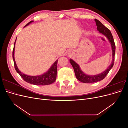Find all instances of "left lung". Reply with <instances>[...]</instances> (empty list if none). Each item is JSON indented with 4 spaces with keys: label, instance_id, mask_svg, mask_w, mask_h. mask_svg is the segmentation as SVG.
<instances>
[{
    "label": "left lung",
    "instance_id": "obj_1",
    "mask_svg": "<svg viewBox=\"0 0 128 128\" xmlns=\"http://www.w3.org/2000/svg\"><path fill=\"white\" fill-rule=\"evenodd\" d=\"M94 20L96 21V26H97V30L99 31V32L104 34V36H106L110 43L112 49V58H113V59H112L111 64L105 71H104L101 74H99L95 75H88L86 74L83 72L82 70H81L80 66L78 64L72 59L69 60L70 62L74 68V70L75 76L77 79L80 80V82L84 83H94L102 80L108 74V73L109 72L110 70L112 68V67H113L114 62L115 45L113 39V37L112 36L110 31L107 28H106L105 26H104L97 19H95Z\"/></svg>",
    "mask_w": 128,
    "mask_h": 128
}]
</instances>
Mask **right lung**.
<instances>
[{
	"label": "right lung",
	"instance_id": "obj_1",
	"mask_svg": "<svg viewBox=\"0 0 128 128\" xmlns=\"http://www.w3.org/2000/svg\"><path fill=\"white\" fill-rule=\"evenodd\" d=\"M34 21H32L29 22L28 24H26L25 26H28L31 23L33 22ZM16 40L15 41L14 48L13 50V59L14 61V64L15 70L19 74V75L21 76L22 78L25 80L26 82L29 83L34 84V85H38V86H46V85L51 84L55 82L56 78V74H57V63L58 60H56L54 64L52 65V66L50 67L48 71L44 73L43 74L38 75V76H29L24 74L21 72L19 69H18L17 65L15 62V59H14V50H15V44Z\"/></svg>",
	"mask_w": 128,
	"mask_h": 128
}]
</instances>
